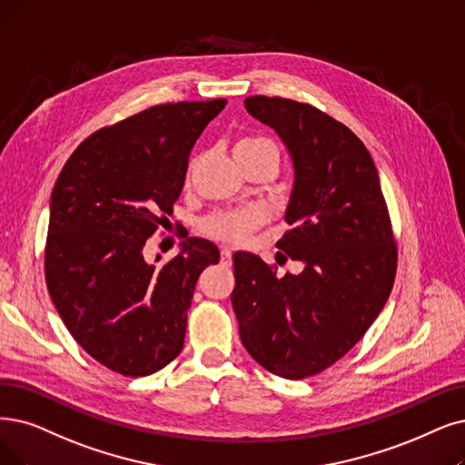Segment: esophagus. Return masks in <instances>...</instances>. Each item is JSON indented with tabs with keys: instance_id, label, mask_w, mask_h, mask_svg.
Returning a JSON list of instances; mask_svg holds the SVG:
<instances>
[{
	"instance_id": "34e87169",
	"label": "esophagus",
	"mask_w": 465,
	"mask_h": 465,
	"mask_svg": "<svg viewBox=\"0 0 465 465\" xmlns=\"http://www.w3.org/2000/svg\"><path fill=\"white\" fill-rule=\"evenodd\" d=\"M232 262V250L231 248H223L221 250V263L223 265H231Z\"/></svg>"
}]
</instances>
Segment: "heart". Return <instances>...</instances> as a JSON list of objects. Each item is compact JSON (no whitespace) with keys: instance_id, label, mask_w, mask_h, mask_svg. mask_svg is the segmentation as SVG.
I'll list each match as a JSON object with an SVG mask.
<instances>
[{"instance_id":"b5f03b06","label":"heart","mask_w":465,"mask_h":465,"mask_svg":"<svg viewBox=\"0 0 465 465\" xmlns=\"http://www.w3.org/2000/svg\"><path fill=\"white\" fill-rule=\"evenodd\" d=\"M259 148H271L276 151V146L263 137H246L240 139L234 146V153L259 151ZM267 221V213L262 208H248L238 212H219L202 221V231L212 238L223 240V242L238 244Z\"/></svg>"}]
</instances>
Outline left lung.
I'll use <instances>...</instances> for the list:
<instances>
[{
	"instance_id": "left-lung-1",
	"label": "left lung",
	"mask_w": 465,
	"mask_h": 465,
	"mask_svg": "<svg viewBox=\"0 0 465 465\" xmlns=\"http://www.w3.org/2000/svg\"><path fill=\"white\" fill-rule=\"evenodd\" d=\"M248 113L272 127L293 163L281 248L303 263L276 276L236 252L232 309L246 351L269 372L303 380L340 361L378 319L397 271L380 175L347 125L305 103L255 95Z\"/></svg>"
}]
</instances>
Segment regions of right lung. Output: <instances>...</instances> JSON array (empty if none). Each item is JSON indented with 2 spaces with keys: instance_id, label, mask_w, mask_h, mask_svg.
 Here are the masks:
<instances>
[{
  "instance_id": "add662e5",
  "label": "right lung",
  "mask_w": 465,
  "mask_h": 465,
  "mask_svg": "<svg viewBox=\"0 0 465 465\" xmlns=\"http://www.w3.org/2000/svg\"><path fill=\"white\" fill-rule=\"evenodd\" d=\"M225 99L168 103L89 135L49 202L45 281L72 338L122 376H148L183 349L200 272L219 263L210 240L187 238L156 267L148 236L168 223L189 156ZM160 257H156L158 262Z\"/></svg>"
}]
</instances>
